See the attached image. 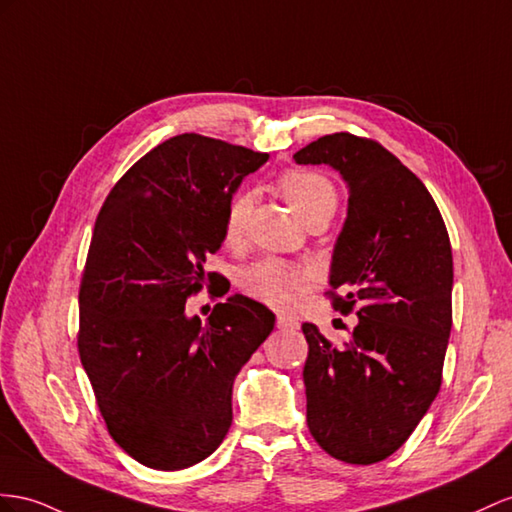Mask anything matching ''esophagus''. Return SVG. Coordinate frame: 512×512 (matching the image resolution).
Returning a JSON list of instances; mask_svg holds the SVG:
<instances>
[{
	"label": "esophagus",
	"mask_w": 512,
	"mask_h": 512,
	"mask_svg": "<svg viewBox=\"0 0 512 512\" xmlns=\"http://www.w3.org/2000/svg\"><path fill=\"white\" fill-rule=\"evenodd\" d=\"M277 326L281 331H296L298 329V322L287 318V316H277Z\"/></svg>",
	"instance_id": "1"
}]
</instances>
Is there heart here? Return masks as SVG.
<instances>
[{
  "label": "heart",
  "mask_w": 512,
  "mask_h": 512,
  "mask_svg": "<svg viewBox=\"0 0 512 512\" xmlns=\"http://www.w3.org/2000/svg\"><path fill=\"white\" fill-rule=\"evenodd\" d=\"M279 188L285 201L292 205L294 212L303 218L307 225L309 220L318 216H333L337 207V192L333 183L309 170H292L283 175ZM248 209H251V196L246 192L235 194L227 205L225 214V242L238 244L244 235ZM305 285V277L296 268L287 266L279 259H264L248 266L242 272V287L248 296L270 307H283L290 303L294 294Z\"/></svg>",
  "instance_id": "b5f03b06"
}]
</instances>
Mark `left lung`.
Instances as JSON below:
<instances>
[{"label":"left lung","instance_id":"8db88e82","mask_svg":"<svg viewBox=\"0 0 512 512\" xmlns=\"http://www.w3.org/2000/svg\"><path fill=\"white\" fill-rule=\"evenodd\" d=\"M326 164L348 188L329 285L333 305H359L348 342L335 348L303 324L307 424L331 456L372 465L409 439L437 398L452 329V246L437 203L396 155L352 134L322 136L294 153Z\"/></svg>","mask_w":512,"mask_h":512}]
</instances>
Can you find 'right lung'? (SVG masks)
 Segmentation results:
<instances>
[{"label":"right lung","instance_id":"right-lung-1","mask_svg":"<svg viewBox=\"0 0 512 512\" xmlns=\"http://www.w3.org/2000/svg\"><path fill=\"white\" fill-rule=\"evenodd\" d=\"M268 157L175 136L127 170L97 216L77 348L112 439L147 467L186 469L218 448L235 376L274 329V313L242 294L205 322L186 311L214 285L205 259L225 242L229 201Z\"/></svg>","mask_w":512,"mask_h":512}]
</instances>
